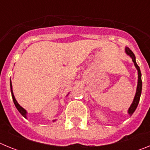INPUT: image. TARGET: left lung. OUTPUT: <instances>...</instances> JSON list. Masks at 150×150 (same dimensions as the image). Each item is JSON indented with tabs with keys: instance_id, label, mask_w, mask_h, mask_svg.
I'll use <instances>...</instances> for the list:
<instances>
[{
	"instance_id": "left-lung-1",
	"label": "left lung",
	"mask_w": 150,
	"mask_h": 150,
	"mask_svg": "<svg viewBox=\"0 0 150 150\" xmlns=\"http://www.w3.org/2000/svg\"><path fill=\"white\" fill-rule=\"evenodd\" d=\"M125 53L128 55H129L132 59V62L134 64V66L136 67V69L137 70V74H138V79H137V89H136V93H135L134 98V100L132 101V104L130 106V107L128 108V113L130 115V116H132L134 113V112L135 111L136 108L137 107V105L139 104V101H140V95H141V91H142V80H141V72H140V67L137 65V62H136V58H135L134 54L133 53V52L130 50L128 47H125Z\"/></svg>"
}]
</instances>
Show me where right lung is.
<instances>
[{
	"label": "right lung",
	"mask_w": 150,
	"mask_h": 150,
	"mask_svg": "<svg viewBox=\"0 0 150 150\" xmlns=\"http://www.w3.org/2000/svg\"><path fill=\"white\" fill-rule=\"evenodd\" d=\"M10 90H11V94H12V98H13V102H14V104H15L16 107L17 108V110H18V112H20L21 114L22 115V116H24V117L25 118V119H27V111L25 110L24 109L23 107H21L20 105H19V104H18V102H17L16 99L15 98V96H14V95H13V86H12V82L11 80H10ZM69 94V93H68ZM68 94L67 95V96L68 95ZM56 121V120H52V122H55Z\"/></svg>",
	"instance_id": "obj_1"
}]
</instances>
